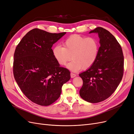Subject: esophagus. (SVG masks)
Returning a JSON list of instances; mask_svg holds the SVG:
<instances>
[{
    "instance_id": "esophagus-1",
    "label": "esophagus",
    "mask_w": 134,
    "mask_h": 134,
    "mask_svg": "<svg viewBox=\"0 0 134 134\" xmlns=\"http://www.w3.org/2000/svg\"><path fill=\"white\" fill-rule=\"evenodd\" d=\"M70 76H71V78H73V77H74L76 76V74H74V73L71 72L70 73Z\"/></svg>"
}]
</instances>
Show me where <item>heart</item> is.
Segmentation results:
<instances>
[{
    "label": "heart",
    "mask_w": 134,
    "mask_h": 134,
    "mask_svg": "<svg viewBox=\"0 0 134 134\" xmlns=\"http://www.w3.org/2000/svg\"><path fill=\"white\" fill-rule=\"evenodd\" d=\"M63 47L57 45L53 49V54L61 66L67 65L72 71H79L83 68L87 69L93 66L98 57L99 43L93 36L85 37L74 34L64 41Z\"/></svg>",
    "instance_id": "1"
}]
</instances>
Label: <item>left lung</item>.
Here are the masks:
<instances>
[{"label": "left lung", "instance_id": "8db88e82", "mask_svg": "<svg viewBox=\"0 0 134 134\" xmlns=\"http://www.w3.org/2000/svg\"><path fill=\"white\" fill-rule=\"evenodd\" d=\"M98 33L99 52L94 65L79 76L83 85L81 98L91 103H98L111 96L121 82L124 73L122 48L114 36L103 27H98L89 33Z\"/></svg>", "mask_w": 134, "mask_h": 134}]
</instances>
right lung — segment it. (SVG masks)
Wrapping results in <instances>:
<instances>
[{"label": "right lung", "mask_w": 134, "mask_h": 134, "mask_svg": "<svg viewBox=\"0 0 134 134\" xmlns=\"http://www.w3.org/2000/svg\"><path fill=\"white\" fill-rule=\"evenodd\" d=\"M66 34L50 33L35 28L16 47L13 74L20 89L32 102L41 106L54 103L64 84L70 79L68 69L60 66L53 54V45Z\"/></svg>", "instance_id": "right-lung-1"}]
</instances>
